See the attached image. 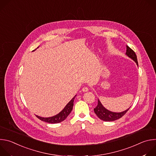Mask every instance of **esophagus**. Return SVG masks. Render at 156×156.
Masks as SVG:
<instances>
[{
    "mask_svg": "<svg viewBox=\"0 0 156 156\" xmlns=\"http://www.w3.org/2000/svg\"><path fill=\"white\" fill-rule=\"evenodd\" d=\"M82 91L85 93V92H87L89 91V89L87 87H84L83 89H82Z\"/></svg>",
    "mask_w": 156,
    "mask_h": 156,
    "instance_id": "esophagus-1",
    "label": "esophagus"
}]
</instances>
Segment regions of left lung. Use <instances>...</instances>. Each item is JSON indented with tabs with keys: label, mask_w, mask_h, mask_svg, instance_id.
<instances>
[{
	"label": "left lung",
	"mask_w": 156,
	"mask_h": 156,
	"mask_svg": "<svg viewBox=\"0 0 156 156\" xmlns=\"http://www.w3.org/2000/svg\"><path fill=\"white\" fill-rule=\"evenodd\" d=\"M126 54L127 56H128L129 58L133 59L134 60L137 65L138 66V60H137V57L135 54V52L133 51L129 47L126 46ZM130 108V107H129ZM128 108L127 110L123 111V112H111V111L108 110L106 109L101 103L100 101L98 99V104L96 107L94 108V111L96 115L102 120L103 121H106V122H111V121H114L117 119H120L122 117L126 112L129 109Z\"/></svg>",
	"instance_id": "1"
}]
</instances>
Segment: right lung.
I'll list each match as a JSON object with an SVG mask.
<instances>
[{
  "label": "right lung",
  "mask_w": 156,
  "mask_h": 156,
  "mask_svg": "<svg viewBox=\"0 0 156 156\" xmlns=\"http://www.w3.org/2000/svg\"><path fill=\"white\" fill-rule=\"evenodd\" d=\"M76 96L73 97V98L66 105L65 108L61 111V112L58 114L57 115L51 117H48V118H44V117H41L37 115H36L39 120L46 122L49 123H60L62 121H63L66 117L69 116V115L72 112L73 106V102L74 99L75 98Z\"/></svg>",
  "instance_id": "obj_1"
}]
</instances>
